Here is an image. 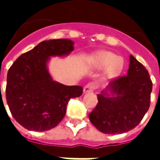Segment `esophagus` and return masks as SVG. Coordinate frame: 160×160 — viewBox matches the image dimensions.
I'll return each instance as SVG.
<instances>
[{
  "instance_id": "obj_1",
  "label": "esophagus",
  "mask_w": 160,
  "mask_h": 160,
  "mask_svg": "<svg viewBox=\"0 0 160 160\" xmlns=\"http://www.w3.org/2000/svg\"><path fill=\"white\" fill-rule=\"evenodd\" d=\"M96 88V84L94 82H90V83L87 84L83 88V92L86 93V92H92L93 90H95Z\"/></svg>"
}]
</instances>
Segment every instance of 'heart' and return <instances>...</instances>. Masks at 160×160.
Wrapping results in <instances>:
<instances>
[{"label":"heart","mask_w":160,"mask_h":160,"mask_svg":"<svg viewBox=\"0 0 160 160\" xmlns=\"http://www.w3.org/2000/svg\"><path fill=\"white\" fill-rule=\"evenodd\" d=\"M92 66L98 69L106 68L104 77L111 79L117 77L123 68V59L112 52L102 51L95 55L92 61Z\"/></svg>","instance_id":"1"}]
</instances>
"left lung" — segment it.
<instances>
[{
  "mask_svg": "<svg viewBox=\"0 0 160 160\" xmlns=\"http://www.w3.org/2000/svg\"><path fill=\"white\" fill-rule=\"evenodd\" d=\"M152 89L148 71L130 56L127 75L112 80L105 90L98 94V103L89 114L91 122L100 132L108 134L133 129L149 109Z\"/></svg>",
  "mask_w": 160,
  "mask_h": 160,
  "instance_id": "8db88e82",
  "label": "left lung"
}]
</instances>
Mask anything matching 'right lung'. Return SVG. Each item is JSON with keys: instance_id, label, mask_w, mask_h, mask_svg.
Listing matches in <instances>:
<instances>
[{"instance_id": "add662e5", "label": "right lung", "mask_w": 160, "mask_h": 160, "mask_svg": "<svg viewBox=\"0 0 160 160\" xmlns=\"http://www.w3.org/2000/svg\"><path fill=\"white\" fill-rule=\"evenodd\" d=\"M69 39L42 41L19 56L7 77L6 98L9 110L21 126L34 131L49 130L66 114L70 98L80 97L83 88L65 86L52 80L47 69L49 56L68 55Z\"/></svg>"}]
</instances>
